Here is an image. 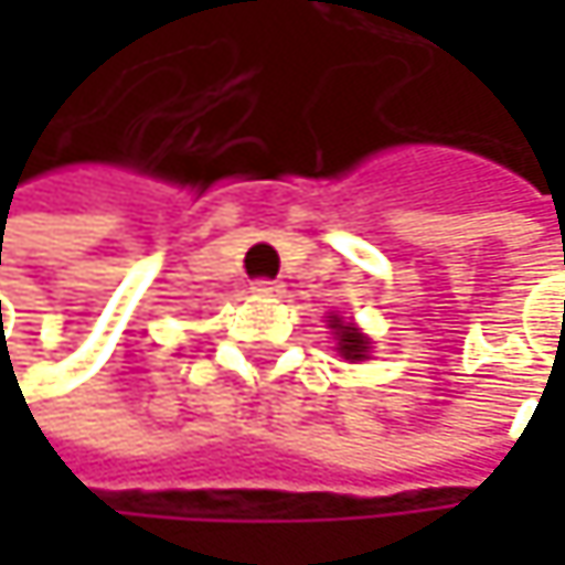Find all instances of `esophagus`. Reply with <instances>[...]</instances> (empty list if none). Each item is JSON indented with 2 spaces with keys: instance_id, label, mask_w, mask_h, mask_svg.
<instances>
[{
  "instance_id": "34e87169",
  "label": "esophagus",
  "mask_w": 565,
  "mask_h": 565,
  "mask_svg": "<svg viewBox=\"0 0 565 565\" xmlns=\"http://www.w3.org/2000/svg\"><path fill=\"white\" fill-rule=\"evenodd\" d=\"M281 290H284V284L268 281V278H258V281L252 284V294H258V297H278Z\"/></svg>"
}]
</instances>
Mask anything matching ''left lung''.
I'll return each mask as SVG.
<instances>
[{
	"label": "left lung",
	"instance_id": "obj_1",
	"mask_svg": "<svg viewBox=\"0 0 565 565\" xmlns=\"http://www.w3.org/2000/svg\"><path fill=\"white\" fill-rule=\"evenodd\" d=\"M330 327H333V333H337V340H340V347H337V350H340V356H343V360H366V350H370L366 343H370V340H366L356 327L343 323L340 317H333V320H330Z\"/></svg>",
	"mask_w": 565,
	"mask_h": 565
}]
</instances>
